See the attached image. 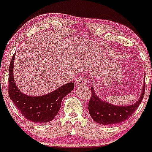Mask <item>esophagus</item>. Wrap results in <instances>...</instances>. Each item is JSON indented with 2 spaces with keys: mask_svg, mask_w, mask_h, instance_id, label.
Returning <instances> with one entry per match:
<instances>
[{
  "mask_svg": "<svg viewBox=\"0 0 152 152\" xmlns=\"http://www.w3.org/2000/svg\"><path fill=\"white\" fill-rule=\"evenodd\" d=\"M76 85L78 86L87 85V79L85 76H80L76 80Z\"/></svg>",
  "mask_w": 152,
  "mask_h": 152,
  "instance_id": "obj_1",
  "label": "esophagus"
}]
</instances>
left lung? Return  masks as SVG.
I'll return each instance as SVG.
<instances>
[{
	"label": "left lung",
	"instance_id": "1",
	"mask_svg": "<svg viewBox=\"0 0 152 152\" xmlns=\"http://www.w3.org/2000/svg\"><path fill=\"white\" fill-rule=\"evenodd\" d=\"M145 92V80L142 93L135 103L128 106H118L102 100L98 96L93 87H91L92 96L88 104L89 113L94 121L103 125H112L123 122L128 119L141 103Z\"/></svg>",
	"mask_w": 152,
	"mask_h": 152
}]
</instances>
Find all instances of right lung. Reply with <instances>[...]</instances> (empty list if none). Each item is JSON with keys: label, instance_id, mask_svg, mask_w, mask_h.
<instances>
[{"label": "right lung", "instance_id": "right-lung-1", "mask_svg": "<svg viewBox=\"0 0 152 152\" xmlns=\"http://www.w3.org/2000/svg\"><path fill=\"white\" fill-rule=\"evenodd\" d=\"M13 55L9 69V95L21 114L34 123H46L53 120L59 112L62 101L74 88V83L69 82L56 90L43 95L33 96L23 93L17 87L14 79Z\"/></svg>", "mask_w": 152, "mask_h": 152}]
</instances>
